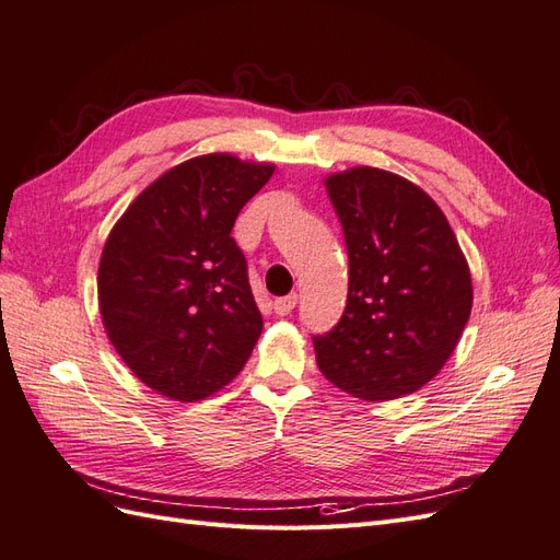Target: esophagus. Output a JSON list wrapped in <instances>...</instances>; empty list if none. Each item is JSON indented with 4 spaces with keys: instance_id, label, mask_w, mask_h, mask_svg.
<instances>
[{
    "instance_id": "obj_1",
    "label": "esophagus",
    "mask_w": 560,
    "mask_h": 560,
    "mask_svg": "<svg viewBox=\"0 0 560 560\" xmlns=\"http://www.w3.org/2000/svg\"><path fill=\"white\" fill-rule=\"evenodd\" d=\"M294 308H296V294H287V296H280V299L273 301V311L280 317L290 315Z\"/></svg>"
}]
</instances>
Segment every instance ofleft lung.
I'll list each match as a JSON object with an SVG mask.
<instances>
[{
  "mask_svg": "<svg viewBox=\"0 0 560 560\" xmlns=\"http://www.w3.org/2000/svg\"><path fill=\"white\" fill-rule=\"evenodd\" d=\"M348 247V303L315 336L322 374L343 393L387 401L428 385L471 313V276L442 208L381 167L325 179Z\"/></svg>",
  "mask_w": 560,
  "mask_h": 560,
  "instance_id": "1",
  "label": "left lung"
}]
</instances>
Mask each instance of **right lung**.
I'll list each match as a JSON object with an SVG mask.
<instances>
[{
  "label": "right lung",
  "instance_id": "obj_1",
  "mask_svg": "<svg viewBox=\"0 0 560 560\" xmlns=\"http://www.w3.org/2000/svg\"><path fill=\"white\" fill-rule=\"evenodd\" d=\"M273 163L206 154L163 173L114 224L97 270L112 346L154 393L198 401L241 374L264 319L235 217Z\"/></svg>",
  "mask_w": 560,
  "mask_h": 560
}]
</instances>
